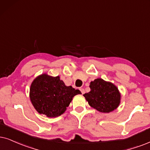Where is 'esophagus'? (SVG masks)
I'll list each match as a JSON object with an SVG mask.
<instances>
[{"label": "esophagus", "instance_id": "1", "mask_svg": "<svg viewBox=\"0 0 150 150\" xmlns=\"http://www.w3.org/2000/svg\"><path fill=\"white\" fill-rule=\"evenodd\" d=\"M79 90L81 91V93H82V94H84V93H85V91H84V88H79Z\"/></svg>", "mask_w": 150, "mask_h": 150}]
</instances>
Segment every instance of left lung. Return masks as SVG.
<instances>
[{
  "instance_id": "1",
  "label": "left lung",
  "mask_w": 150,
  "mask_h": 150,
  "mask_svg": "<svg viewBox=\"0 0 150 150\" xmlns=\"http://www.w3.org/2000/svg\"><path fill=\"white\" fill-rule=\"evenodd\" d=\"M90 92L83 95L91 107L102 113H109L118 107L120 93L113 83L101 78L91 81Z\"/></svg>"
}]
</instances>
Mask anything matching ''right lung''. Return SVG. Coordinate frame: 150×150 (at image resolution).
Listing matches in <instances>:
<instances>
[{
  "label": "right lung",
  "instance_id": "1",
  "mask_svg": "<svg viewBox=\"0 0 150 150\" xmlns=\"http://www.w3.org/2000/svg\"><path fill=\"white\" fill-rule=\"evenodd\" d=\"M80 91L66 86L59 76L52 77L42 74L34 79L30 88V98L35 109L48 117L59 116L75 96Z\"/></svg>",
  "mask_w": 150,
  "mask_h": 150
}]
</instances>
